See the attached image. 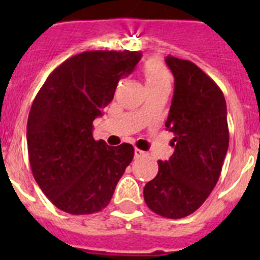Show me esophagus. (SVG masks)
<instances>
[{
	"label": "esophagus",
	"instance_id": "obj_1",
	"mask_svg": "<svg viewBox=\"0 0 260 260\" xmlns=\"http://www.w3.org/2000/svg\"><path fill=\"white\" fill-rule=\"evenodd\" d=\"M135 158H141V157H144V156H147V152H144V151L139 150V148H135Z\"/></svg>",
	"mask_w": 260,
	"mask_h": 260
}]
</instances>
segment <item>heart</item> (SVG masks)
Here are the masks:
<instances>
[{"mask_svg":"<svg viewBox=\"0 0 260 260\" xmlns=\"http://www.w3.org/2000/svg\"><path fill=\"white\" fill-rule=\"evenodd\" d=\"M143 75L148 89L160 86H171V73L158 59H148L144 63Z\"/></svg>","mask_w":260,"mask_h":260,"instance_id":"obj_1","label":"heart"}]
</instances>
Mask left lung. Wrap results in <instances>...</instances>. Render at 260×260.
<instances>
[{
  "instance_id": "1",
  "label": "left lung",
  "mask_w": 260,
  "mask_h": 260,
  "mask_svg": "<svg viewBox=\"0 0 260 260\" xmlns=\"http://www.w3.org/2000/svg\"><path fill=\"white\" fill-rule=\"evenodd\" d=\"M174 95L165 126L174 152L158 160L157 176L144 186L151 211L182 219L198 210L219 181L229 146L226 103L220 87L187 59L168 56Z\"/></svg>"
}]
</instances>
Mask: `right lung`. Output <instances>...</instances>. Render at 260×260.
Wrapping results in <instances>:
<instances>
[{
  "instance_id": "obj_1",
  "label": "right lung",
  "mask_w": 260,
  "mask_h": 260,
  "mask_svg": "<svg viewBox=\"0 0 260 260\" xmlns=\"http://www.w3.org/2000/svg\"><path fill=\"white\" fill-rule=\"evenodd\" d=\"M141 57L137 50L80 53L57 66L36 95L27 121L29 165L58 210L89 215L109 204L134 147L95 141L92 122Z\"/></svg>"
}]
</instances>
